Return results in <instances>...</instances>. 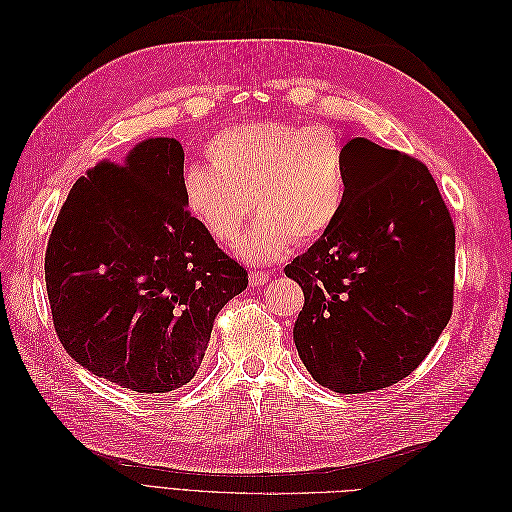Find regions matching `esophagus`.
<instances>
[{"label": "esophagus", "mask_w": 512, "mask_h": 512, "mask_svg": "<svg viewBox=\"0 0 512 512\" xmlns=\"http://www.w3.org/2000/svg\"><path fill=\"white\" fill-rule=\"evenodd\" d=\"M269 280H271V275H269V271H250V284L252 286H265V284H269Z\"/></svg>", "instance_id": "34e87169"}]
</instances>
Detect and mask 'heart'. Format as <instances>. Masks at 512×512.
<instances>
[{
    "mask_svg": "<svg viewBox=\"0 0 512 512\" xmlns=\"http://www.w3.org/2000/svg\"><path fill=\"white\" fill-rule=\"evenodd\" d=\"M205 156L209 166L183 168V203L220 245H235L254 209L258 218L239 245L250 262L280 258L292 241L314 243L346 207L348 153L327 126L239 123L215 134Z\"/></svg>",
    "mask_w": 512,
    "mask_h": 512,
    "instance_id": "1",
    "label": "heart"
}]
</instances>
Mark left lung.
<instances>
[{
	"label": "left lung",
	"instance_id": "1",
	"mask_svg": "<svg viewBox=\"0 0 512 512\" xmlns=\"http://www.w3.org/2000/svg\"><path fill=\"white\" fill-rule=\"evenodd\" d=\"M350 192L329 232L284 273L303 288L294 346L335 393L393 386L453 314L455 224L427 166L367 138L346 145Z\"/></svg>",
	"mask_w": 512,
	"mask_h": 512
}]
</instances>
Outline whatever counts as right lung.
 <instances>
[{
	"label": "right lung",
	"instance_id": "right-lung-1",
	"mask_svg": "<svg viewBox=\"0 0 512 512\" xmlns=\"http://www.w3.org/2000/svg\"><path fill=\"white\" fill-rule=\"evenodd\" d=\"M183 147L149 138L72 185L51 230L44 282L72 359L136 393H170L203 363L215 316L247 288L183 203Z\"/></svg>",
	"mask_w": 512,
	"mask_h": 512
}]
</instances>
